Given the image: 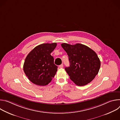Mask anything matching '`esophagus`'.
<instances>
[{
	"mask_svg": "<svg viewBox=\"0 0 120 120\" xmlns=\"http://www.w3.org/2000/svg\"><path fill=\"white\" fill-rule=\"evenodd\" d=\"M59 67H60V68H63V64H61V65H59Z\"/></svg>",
	"mask_w": 120,
	"mask_h": 120,
	"instance_id": "obj_1",
	"label": "esophagus"
}]
</instances>
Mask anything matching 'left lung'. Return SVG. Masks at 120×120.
Masks as SVG:
<instances>
[{
  "label": "left lung",
  "mask_w": 120,
  "mask_h": 120,
  "mask_svg": "<svg viewBox=\"0 0 120 120\" xmlns=\"http://www.w3.org/2000/svg\"><path fill=\"white\" fill-rule=\"evenodd\" d=\"M61 46L69 57L70 66L65 70L70 79L78 86L90 83L98 74L101 62L96 53L89 47L81 44Z\"/></svg>",
  "instance_id": "1"
}]
</instances>
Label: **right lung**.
I'll use <instances>...</instances> for the list:
<instances>
[{"instance_id":"1","label":"right lung","mask_w":120,"mask_h":120,"mask_svg":"<svg viewBox=\"0 0 120 120\" xmlns=\"http://www.w3.org/2000/svg\"><path fill=\"white\" fill-rule=\"evenodd\" d=\"M57 45L56 43H45L38 45L26 58L23 70L33 83L45 86L52 81L57 71L54 57L50 55Z\"/></svg>"}]
</instances>
